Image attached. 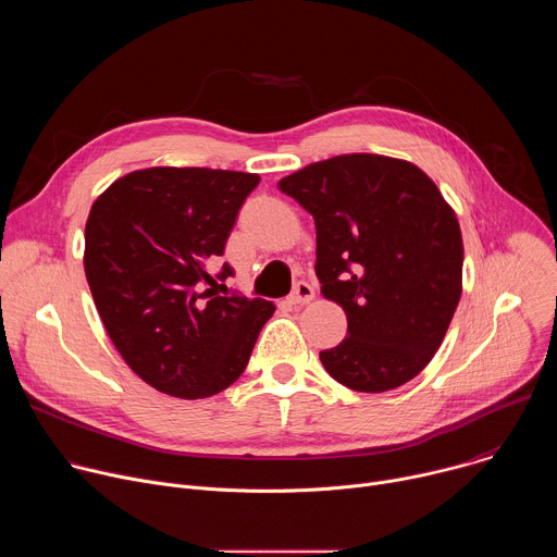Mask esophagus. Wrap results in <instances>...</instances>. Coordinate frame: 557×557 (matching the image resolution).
Returning <instances> with one entry per match:
<instances>
[{"instance_id":"1","label":"esophagus","mask_w":557,"mask_h":557,"mask_svg":"<svg viewBox=\"0 0 557 557\" xmlns=\"http://www.w3.org/2000/svg\"><path fill=\"white\" fill-rule=\"evenodd\" d=\"M312 299H314V290H312V286H310L308 282H297L295 288H293V293H290V297H288V301L295 304V306L310 304Z\"/></svg>"}]
</instances>
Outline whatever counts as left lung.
Returning a JSON list of instances; mask_svg holds the SVG:
<instances>
[{
    "label": "left lung",
    "mask_w": 557,
    "mask_h": 557,
    "mask_svg": "<svg viewBox=\"0 0 557 557\" xmlns=\"http://www.w3.org/2000/svg\"><path fill=\"white\" fill-rule=\"evenodd\" d=\"M277 187L312 215L314 273L348 320L346 339L320 352L326 372L372 394L414 379L462 293L458 218L434 181L401 158L344 153Z\"/></svg>",
    "instance_id": "1"
}]
</instances>
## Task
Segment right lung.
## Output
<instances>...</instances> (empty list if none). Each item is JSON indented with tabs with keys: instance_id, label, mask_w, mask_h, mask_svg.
Returning a JSON list of instances; mask_svg holds the SVG:
<instances>
[{
	"instance_id": "add662e5",
	"label": "right lung",
	"mask_w": 557,
	"mask_h": 557,
	"mask_svg": "<svg viewBox=\"0 0 557 557\" xmlns=\"http://www.w3.org/2000/svg\"><path fill=\"white\" fill-rule=\"evenodd\" d=\"M258 183L245 172L149 168L114 181L90 209L92 299L125 363L158 392L207 399L226 389L275 312L267 299L220 297L209 273ZM228 275L224 264L218 277Z\"/></svg>"
}]
</instances>
